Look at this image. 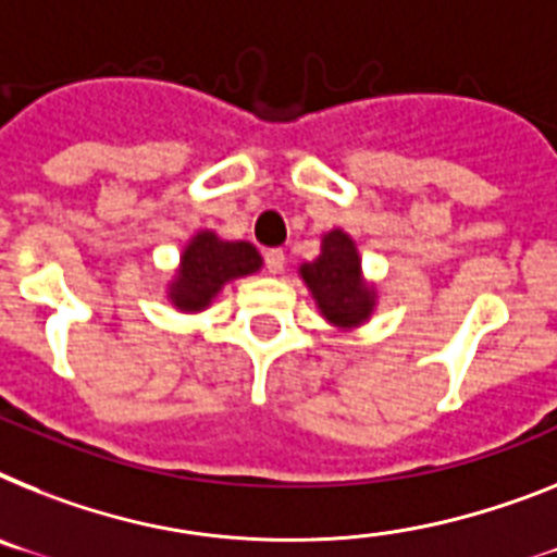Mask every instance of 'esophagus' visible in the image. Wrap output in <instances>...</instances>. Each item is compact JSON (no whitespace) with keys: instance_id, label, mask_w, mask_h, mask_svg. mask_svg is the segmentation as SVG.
<instances>
[{"instance_id":"1","label":"esophagus","mask_w":557,"mask_h":557,"mask_svg":"<svg viewBox=\"0 0 557 557\" xmlns=\"http://www.w3.org/2000/svg\"><path fill=\"white\" fill-rule=\"evenodd\" d=\"M265 269H269L271 274H280V271L286 269V251L283 249L265 251Z\"/></svg>"}]
</instances>
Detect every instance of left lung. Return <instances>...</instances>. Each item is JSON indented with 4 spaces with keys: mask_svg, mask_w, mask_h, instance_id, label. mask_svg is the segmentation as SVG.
Listing matches in <instances>:
<instances>
[{
    "mask_svg": "<svg viewBox=\"0 0 557 557\" xmlns=\"http://www.w3.org/2000/svg\"><path fill=\"white\" fill-rule=\"evenodd\" d=\"M322 320L336 331H357L380 306V292L362 271L357 240L345 228H329L320 237V255L297 269Z\"/></svg>",
    "mask_w": 557,
    "mask_h": 557,
    "instance_id": "obj_1",
    "label": "left lung"
}]
</instances>
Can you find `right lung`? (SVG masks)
<instances>
[{
	"label": "right lung",
	"instance_id": "right-lung-1",
	"mask_svg": "<svg viewBox=\"0 0 557 557\" xmlns=\"http://www.w3.org/2000/svg\"><path fill=\"white\" fill-rule=\"evenodd\" d=\"M263 269V257L249 240H223L212 228H200L181 249L177 269L166 283V300L181 314H200L232 280Z\"/></svg>",
	"mask_w": 557,
	"mask_h": 557
}]
</instances>
